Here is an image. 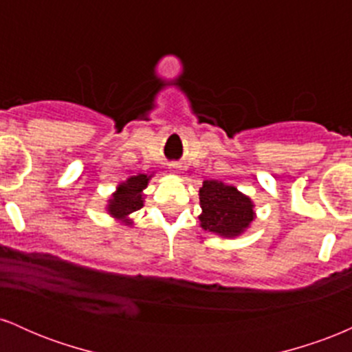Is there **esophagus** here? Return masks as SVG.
I'll return each mask as SVG.
<instances>
[{"label":"esophagus","instance_id":"obj_1","mask_svg":"<svg viewBox=\"0 0 352 352\" xmlns=\"http://www.w3.org/2000/svg\"><path fill=\"white\" fill-rule=\"evenodd\" d=\"M168 168H170V170H173V172H179L180 165H179V164H177V162H172L170 165H168Z\"/></svg>","mask_w":352,"mask_h":352}]
</instances>
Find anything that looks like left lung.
<instances>
[{
	"mask_svg": "<svg viewBox=\"0 0 352 352\" xmlns=\"http://www.w3.org/2000/svg\"><path fill=\"white\" fill-rule=\"evenodd\" d=\"M201 228L221 236H238L254 218L253 204L232 185L205 180L200 188Z\"/></svg>",
	"mask_w": 352,
	"mask_h": 352,
	"instance_id": "1",
	"label": "left lung"
}]
</instances>
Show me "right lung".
Instances as JSON below:
<instances>
[{
    "mask_svg": "<svg viewBox=\"0 0 352 352\" xmlns=\"http://www.w3.org/2000/svg\"><path fill=\"white\" fill-rule=\"evenodd\" d=\"M148 179L151 177L139 173L120 184L112 199L109 200V213L117 218H127L131 213L142 208V190L147 187ZM125 223H131V221H125Z\"/></svg>",
    "mask_w": 352,
    "mask_h": 352,
    "instance_id": "right-lung-1",
    "label": "right lung"
}]
</instances>
